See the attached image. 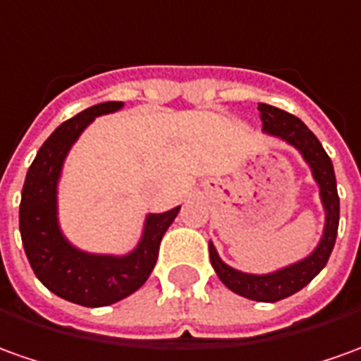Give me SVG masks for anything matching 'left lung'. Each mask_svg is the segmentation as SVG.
<instances>
[{
    "mask_svg": "<svg viewBox=\"0 0 361 361\" xmlns=\"http://www.w3.org/2000/svg\"><path fill=\"white\" fill-rule=\"evenodd\" d=\"M263 132L269 136L283 140L288 146L300 152L302 160L308 164L312 171L316 185L320 190V201L324 207V229L322 237L314 247V251L296 263L283 267L279 271L267 274L243 273L223 263L215 245L209 241V259L213 269L221 283L239 296L257 302H276L286 296H293L304 288L306 284L320 273L330 259V252L334 249L336 235H338V223H340V197L336 190V176L332 160L322 148L314 134L308 130L302 120L296 118L284 110L259 102Z\"/></svg>",
    "mask_w": 361,
    "mask_h": 361,
    "instance_id": "obj_1",
    "label": "left lung"
}]
</instances>
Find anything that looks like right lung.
I'll return each instance as SVG.
<instances>
[{
  "mask_svg": "<svg viewBox=\"0 0 361 361\" xmlns=\"http://www.w3.org/2000/svg\"><path fill=\"white\" fill-rule=\"evenodd\" d=\"M122 106L118 100L100 102L63 122L39 148L21 191L19 231L33 273L53 294L88 308L118 302L148 281L161 237L181 209L178 205L170 212L148 213L138 245L126 255L82 251L61 231L57 195L67 154L97 116Z\"/></svg>",
  "mask_w": 361,
  "mask_h": 361,
  "instance_id": "right-lung-1",
  "label": "right lung"
}]
</instances>
